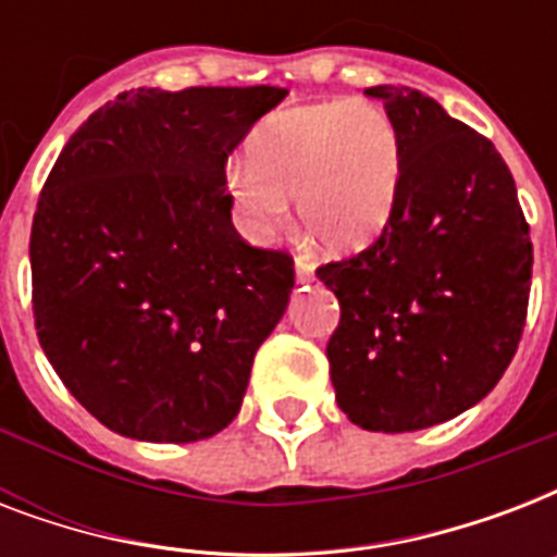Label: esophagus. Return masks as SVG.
<instances>
[{
  "label": "esophagus",
  "mask_w": 557,
  "mask_h": 557,
  "mask_svg": "<svg viewBox=\"0 0 557 557\" xmlns=\"http://www.w3.org/2000/svg\"><path fill=\"white\" fill-rule=\"evenodd\" d=\"M295 277L297 283H309L314 277V265L306 257H295Z\"/></svg>",
  "instance_id": "obj_1"
}]
</instances>
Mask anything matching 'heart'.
<instances>
[{
    "label": "heart",
    "mask_w": 557,
    "mask_h": 557,
    "mask_svg": "<svg viewBox=\"0 0 557 557\" xmlns=\"http://www.w3.org/2000/svg\"><path fill=\"white\" fill-rule=\"evenodd\" d=\"M245 168L227 173L239 225L269 239L288 201L326 251H358L384 231L401 185V138L372 100H326L277 109L245 141Z\"/></svg>",
    "instance_id": "1"
}]
</instances>
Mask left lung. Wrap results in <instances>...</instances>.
<instances>
[{
    "label": "left lung",
    "instance_id": "left-lung-1",
    "mask_svg": "<svg viewBox=\"0 0 557 557\" xmlns=\"http://www.w3.org/2000/svg\"><path fill=\"white\" fill-rule=\"evenodd\" d=\"M401 138L393 216L318 277L341 304L326 344L338 407L364 431L448 422L503 379L527 326L532 239L506 161L422 91L372 86Z\"/></svg>",
    "mask_w": 557,
    "mask_h": 557
}]
</instances>
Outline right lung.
Instances as JSON below:
<instances>
[{
	"mask_svg": "<svg viewBox=\"0 0 557 557\" xmlns=\"http://www.w3.org/2000/svg\"><path fill=\"white\" fill-rule=\"evenodd\" d=\"M277 86L129 89L69 138L30 225L39 347L109 431L196 442L234 422L295 288L231 222L227 156Z\"/></svg>",
	"mask_w": 557,
	"mask_h": 557,
	"instance_id": "obj_1",
	"label": "right lung"
}]
</instances>
